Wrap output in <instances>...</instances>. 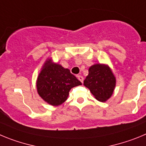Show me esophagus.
I'll return each mask as SVG.
<instances>
[{
  "mask_svg": "<svg viewBox=\"0 0 146 146\" xmlns=\"http://www.w3.org/2000/svg\"><path fill=\"white\" fill-rule=\"evenodd\" d=\"M77 78H78V79L79 80V81H81V82L83 84V82H84V78H83V76H77Z\"/></svg>",
  "mask_w": 146,
  "mask_h": 146,
  "instance_id": "34e87169",
  "label": "esophagus"
}]
</instances>
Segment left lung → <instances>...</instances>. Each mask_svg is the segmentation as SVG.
<instances>
[{"label": "left lung", "mask_w": 146, "mask_h": 146, "mask_svg": "<svg viewBox=\"0 0 146 146\" xmlns=\"http://www.w3.org/2000/svg\"><path fill=\"white\" fill-rule=\"evenodd\" d=\"M84 85L98 100L105 102L113 92L115 78L108 66L96 64L89 68V74L84 81Z\"/></svg>", "instance_id": "1"}]
</instances>
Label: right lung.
I'll return each instance as SVG.
<instances>
[{
    "label": "right lung",
    "instance_id": "obj_1",
    "mask_svg": "<svg viewBox=\"0 0 146 146\" xmlns=\"http://www.w3.org/2000/svg\"><path fill=\"white\" fill-rule=\"evenodd\" d=\"M81 82L70 70L47 60L37 79V90L44 100L52 106H60L67 100L70 89Z\"/></svg>",
    "mask_w": 146,
    "mask_h": 146
}]
</instances>
